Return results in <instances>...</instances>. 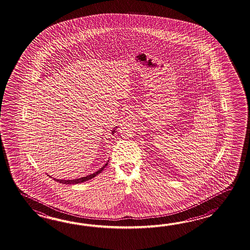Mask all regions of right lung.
Returning <instances> with one entry per match:
<instances>
[{"instance_id": "obj_1", "label": "right lung", "mask_w": 250, "mask_h": 250, "mask_svg": "<svg viewBox=\"0 0 250 250\" xmlns=\"http://www.w3.org/2000/svg\"><path fill=\"white\" fill-rule=\"evenodd\" d=\"M117 126L116 127H113V129L112 130V135L114 134L115 132V130H116V128H117ZM108 162H109V160L107 161L106 164L104 165L102 168H100L99 170L96 171V172H94V173H92L90 175L85 176V177H82V178H79V179H74V180H60V179H55V178H53L54 181H58L60 183H62V184H79V183H82V182H85V181H89L91 179H93V178H95L96 175H98L99 173H101L103 170L106 167L107 165H108ZM47 174V173H46ZM50 176V175H48ZM51 178H52V176H50Z\"/></svg>"}]
</instances>
